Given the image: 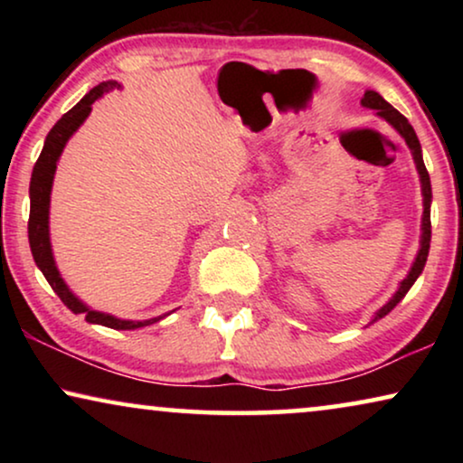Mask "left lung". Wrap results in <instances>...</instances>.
<instances>
[{"label": "left lung", "instance_id": "obj_1", "mask_svg": "<svg viewBox=\"0 0 463 463\" xmlns=\"http://www.w3.org/2000/svg\"><path fill=\"white\" fill-rule=\"evenodd\" d=\"M360 105L366 107V109H373L375 111V116H379L382 119H385L392 128H394L398 135L404 138V143H407V147L411 149V156H413V162H415V168H417V175H420V183H421V195H423V214H421V236H420V250H417L415 255V261L411 265L409 274L404 280L398 284L396 293L392 295V299L382 306L373 316L369 325L373 322L382 320L383 316H388L392 309H394L398 303L404 299V295L409 293L411 287H413L417 278L421 276L423 268H426V261H428V252H430V240H432V223H430V204H432V185H430V175L426 170V164H423V156H421V145H420V138H417L413 126L409 124V119L402 116L401 111H396L394 107H392L388 100H385L382 94L375 92V90H366L363 100H360Z\"/></svg>", "mask_w": 463, "mask_h": 463}]
</instances>
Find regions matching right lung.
Here are the masks:
<instances>
[{
  "label": "right lung",
  "mask_w": 463,
  "mask_h": 463,
  "mask_svg": "<svg viewBox=\"0 0 463 463\" xmlns=\"http://www.w3.org/2000/svg\"><path fill=\"white\" fill-rule=\"evenodd\" d=\"M113 88H119L116 80L100 81L99 86H94L84 99L80 100L73 109H69L59 122L52 126V130L48 132L46 141H43V149L40 157H37L33 175H31V185H29V200H31V211H29V246L31 255L35 259V265L42 269L43 278H46L50 287L56 295L61 297V301L71 309L73 314H84L86 322L90 325H100L107 328H116V331H135V328L149 326L154 322H160L170 314L156 316V318L147 320H124L118 316L99 312L86 306L71 288L67 287V282L62 280L59 268H56L52 242H50V195H52V183L56 175V164L61 160L62 149L69 143L81 124L86 122V118L90 116L92 103L99 100L103 94L111 92Z\"/></svg>",
  "instance_id": "1"
}]
</instances>
